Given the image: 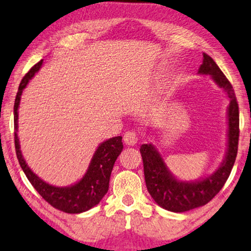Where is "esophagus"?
I'll list each match as a JSON object with an SVG mask.
<instances>
[{"label": "esophagus", "instance_id": "obj_1", "mask_svg": "<svg viewBox=\"0 0 251 251\" xmlns=\"http://www.w3.org/2000/svg\"><path fill=\"white\" fill-rule=\"evenodd\" d=\"M123 141L128 146H134L138 142V135L132 130L126 131L125 135H123Z\"/></svg>", "mask_w": 251, "mask_h": 251}]
</instances>
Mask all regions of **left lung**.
<instances>
[{"label":"left lung","instance_id":"1","mask_svg":"<svg viewBox=\"0 0 251 251\" xmlns=\"http://www.w3.org/2000/svg\"><path fill=\"white\" fill-rule=\"evenodd\" d=\"M198 73L211 75L212 80L225 90L229 99L227 152L218 169L206 178L195 181H181L169 171L154 146L147 143L140 147L148 191L160 207L172 212H184L208 203L227 181L237 157L239 108L232 85L212 57L206 53H203L202 64L200 65Z\"/></svg>","mask_w":251,"mask_h":251}]
</instances>
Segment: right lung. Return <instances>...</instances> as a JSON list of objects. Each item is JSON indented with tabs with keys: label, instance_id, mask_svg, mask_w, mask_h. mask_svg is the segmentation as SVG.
Listing matches in <instances>:
<instances>
[{
	"label": "right lung",
	"instance_id": "add662e5",
	"mask_svg": "<svg viewBox=\"0 0 251 251\" xmlns=\"http://www.w3.org/2000/svg\"><path fill=\"white\" fill-rule=\"evenodd\" d=\"M43 64V60L30 69L20 83V87L14 102V142L16 157L28 181L42 198L52 207L67 213H81L93 208L100 202L108 192L110 176L114 162L123 149L122 137L110 138L102 142L94 152L85 175L76 183L69 187H55L43 181L40 176L33 172L24 160L20 141L18 138L19 106L23 90L28 82L35 75Z\"/></svg>",
	"mask_w": 251,
	"mask_h": 251
}]
</instances>
